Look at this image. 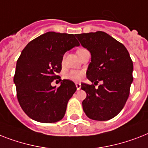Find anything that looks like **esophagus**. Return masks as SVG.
Segmentation results:
<instances>
[{"label":"esophagus","mask_w":148,"mask_h":148,"mask_svg":"<svg viewBox=\"0 0 148 148\" xmlns=\"http://www.w3.org/2000/svg\"><path fill=\"white\" fill-rule=\"evenodd\" d=\"M75 84H76V86H77V90H79L80 89V87H81V84H80V83H75Z\"/></svg>","instance_id":"obj_1"}]
</instances>
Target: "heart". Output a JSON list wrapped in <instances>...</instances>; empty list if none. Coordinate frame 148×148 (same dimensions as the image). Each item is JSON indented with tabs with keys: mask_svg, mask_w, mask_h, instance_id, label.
Segmentation results:
<instances>
[{
	"mask_svg": "<svg viewBox=\"0 0 148 148\" xmlns=\"http://www.w3.org/2000/svg\"><path fill=\"white\" fill-rule=\"evenodd\" d=\"M84 49H78V51H80ZM64 62V60H63ZM84 76V71L82 70H73L70 71L67 75H66V78H68L69 80H73V81H80L83 79Z\"/></svg>",
	"mask_w": 148,
	"mask_h": 148,
	"instance_id": "1",
	"label": "heart"
}]
</instances>
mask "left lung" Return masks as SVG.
Here are the masks:
<instances>
[{
  "instance_id": "8db88e82",
  "label": "left lung",
  "mask_w": 148,
  "mask_h": 148,
  "mask_svg": "<svg viewBox=\"0 0 148 148\" xmlns=\"http://www.w3.org/2000/svg\"><path fill=\"white\" fill-rule=\"evenodd\" d=\"M80 44L91 54L86 77L94 84H82L86 93L82 102L86 116L106 121L123 109L133 81V63L122 43L102 31L75 35ZM99 82L101 84L96 88Z\"/></svg>"
}]
</instances>
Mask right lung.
I'll list each match as a JSON object with an SVG mask.
<instances>
[{
	"label": "right lung",
	"mask_w": 148,
	"mask_h": 148,
	"mask_svg": "<svg viewBox=\"0 0 148 148\" xmlns=\"http://www.w3.org/2000/svg\"><path fill=\"white\" fill-rule=\"evenodd\" d=\"M74 36L44 33L29 42L18 58L14 77L18 101L24 112L35 121L52 123L62 119L76 91V85L69 80H62L58 88L51 85L60 78L58 74L64 53L80 45Z\"/></svg>",
	"instance_id": "add662e5"
}]
</instances>
